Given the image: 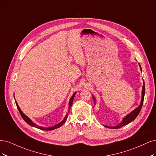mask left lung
<instances>
[{
  "label": "left lung",
  "mask_w": 156,
  "mask_h": 156,
  "mask_svg": "<svg viewBox=\"0 0 156 156\" xmlns=\"http://www.w3.org/2000/svg\"><path fill=\"white\" fill-rule=\"evenodd\" d=\"M140 70H141V67H140ZM144 94H145V85H144V82H143V89H142V98H141V101H140V104L139 105V106L135 108L133 112H132L130 113H129L128 115H127L126 116L123 120L122 121L120 122L119 124H118L116 126H112V127H109V126H104L107 127L108 128H112V129H117V128H120L122 126H124L127 125L128 124L130 123L131 122H132L133 120L137 117V115H139V113L140 112V109L142 108L143 106V101H144ZM93 98L94 100V104H96V100H95V98L94 97V96H93Z\"/></svg>",
  "instance_id": "obj_1"
}]
</instances>
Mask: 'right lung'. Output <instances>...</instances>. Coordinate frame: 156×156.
I'll list each match as a JSON object with an SVG mask.
<instances>
[{
	"instance_id": "1",
	"label": "right lung",
	"mask_w": 156,
	"mask_h": 156,
	"mask_svg": "<svg viewBox=\"0 0 156 156\" xmlns=\"http://www.w3.org/2000/svg\"><path fill=\"white\" fill-rule=\"evenodd\" d=\"M75 94H76V92H74V93H73V96L71 97V99H70V100H69V109L71 108V107L72 106V104H73V100H74V95H75ZM16 105H17V109H18V110H19V113H20V114H21V117H22V118L24 119V120L25 122H26L27 124H28L29 125H30V126H33V127H35V128H38V129H42V130H52V129H56V128H59V127H61L65 123V120H67V117H68V113L66 115V116H65V119L62 120V121L61 122H59V124H56V125H55V126H52V127H48V128H44V127H42V126H38V125H37V124H35L34 122H33L32 120L30 119L25 114H24L23 113V112L21 111V109H20V108H19V106L18 105V104H17V102H16Z\"/></svg>"
}]
</instances>
